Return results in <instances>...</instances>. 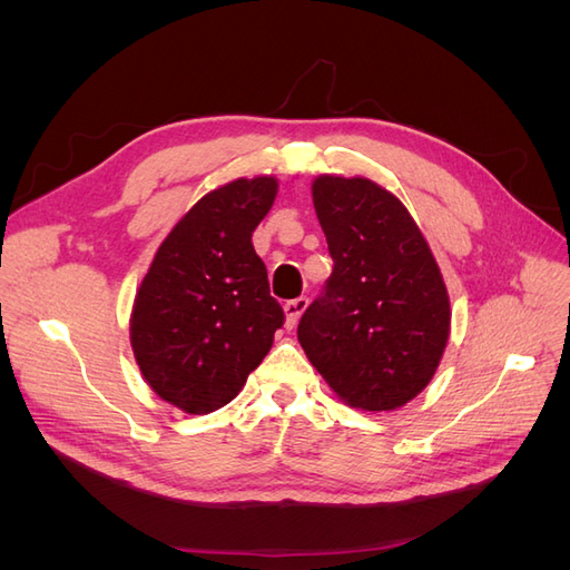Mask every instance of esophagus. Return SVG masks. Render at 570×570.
Listing matches in <instances>:
<instances>
[{
    "label": "esophagus",
    "mask_w": 570,
    "mask_h": 570,
    "mask_svg": "<svg viewBox=\"0 0 570 570\" xmlns=\"http://www.w3.org/2000/svg\"><path fill=\"white\" fill-rule=\"evenodd\" d=\"M306 306H308L306 297H297V299H292V302L285 304V316H287L285 323H287V327H295L297 325V321L306 312Z\"/></svg>",
    "instance_id": "34e87169"
}]
</instances>
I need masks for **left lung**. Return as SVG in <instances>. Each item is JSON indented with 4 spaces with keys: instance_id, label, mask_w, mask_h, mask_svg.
<instances>
[{
    "instance_id": "8db88e82",
    "label": "left lung",
    "mask_w": 570,
    "mask_h": 570,
    "mask_svg": "<svg viewBox=\"0 0 570 570\" xmlns=\"http://www.w3.org/2000/svg\"><path fill=\"white\" fill-rule=\"evenodd\" d=\"M314 206L333 273L299 321V344L350 406L392 411L430 383L450 337L440 268L381 185L321 176Z\"/></svg>"
}]
</instances>
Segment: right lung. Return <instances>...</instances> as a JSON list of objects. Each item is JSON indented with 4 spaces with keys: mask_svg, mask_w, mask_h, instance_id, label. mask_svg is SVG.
Returning <instances> with one entry per match:
<instances>
[{
    "mask_svg": "<svg viewBox=\"0 0 570 570\" xmlns=\"http://www.w3.org/2000/svg\"><path fill=\"white\" fill-rule=\"evenodd\" d=\"M275 193V178L262 176L202 197L164 239L137 289V366L161 400L187 413L226 406L285 323L252 245Z\"/></svg>",
    "mask_w": 570,
    "mask_h": 570,
    "instance_id": "add662e5",
    "label": "right lung"
}]
</instances>
